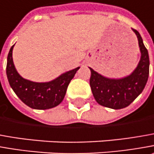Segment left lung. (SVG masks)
<instances>
[{"label":"left lung","mask_w":154,"mask_h":154,"mask_svg":"<svg viewBox=\"0 0 154 154\" xmlns=\"http://www.w3.org/2000/svg\"><path fill=\"white\" fill-rule=\"evenodd\" d=\"M136 35L140 48V59L137 66L129 76L122 78H108L89 67L91 77L89 84L95 100L100 106L112 109H122L132 103L140 94L148 79L149 56L140 33Z\"/></svg>","instance_id":"1"}]
</instances>
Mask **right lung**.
<instances>
[{
    "instance_id": "right-lung-1",
    "label": "right lung",
    "mask_w": 154,
    "mask_h": 154,
    "mask_svg": "<svg viewBox=\"0 0 154 154\" xmlns=\"http://www.w3.org/2000/svg\"><path fill=\"white\" fill-rule=\"evenodd\" d=\"M14 47L8 53L7 76L14 93L30 108L46 110L60 105L64 100L69 83L80 67L65 72L50 82H32L22 77L17 72L13 60Z\"/></svg>"
}]
</instances>
